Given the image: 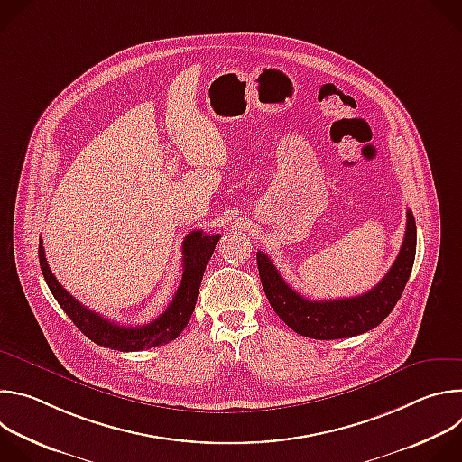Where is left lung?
<instances>
[{"label":"left lung","instance_id":"1","mask_svg":"<svg viewBox=\"0 0 462 462\" xmlns=\"http://www.w3.org/2000/svg\"><path fill=\"white\" fill-rule=\"evenodd\" d=\"M406 216L404 241L393 267L376 287L355 298L310 301L285 283L267 254L257 252L261 285L274 312L294 333L314 340H338L371 331L397 305L413 269L417 225L410 210Z\"/></svg>","mask_w":462,"mask_h":462}]
</instances>
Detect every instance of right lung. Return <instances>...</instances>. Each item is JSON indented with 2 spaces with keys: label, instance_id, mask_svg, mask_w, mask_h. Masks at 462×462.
Returning a JSON list of instances; mask_svg holds the SVG:
<instances>
[{
  "label": "right lung",
  "instance_id": "add662e5",
  "mask_svg": "<svg viewBox=\"0 0 462 462\" xmlns=\"http://www.w3.org/2000/svg\"><path fill=\"white\" fill-rule=\"evenodd\" d=\"M219 237H221L219 234L210 236V234H205L203 230H193L184 237L180 285L171 303L166 307V310L153 321L141 327H125V325L109 321L107 318L93 312L91 309L84 307L79 300H75L60 285V282L51 273L42 241L38 248L40 269L60 307L91 342L115 351H124V353L143 351V349H152V347L168 344L182 333V328L188 325L193 314L207 263L210 261Z\"/></svg>",
  "mask_w": 462,
  "mask_h": 462
}]
</instances>
